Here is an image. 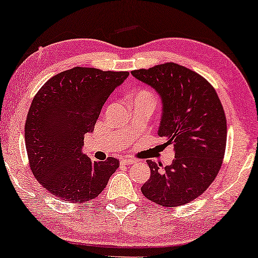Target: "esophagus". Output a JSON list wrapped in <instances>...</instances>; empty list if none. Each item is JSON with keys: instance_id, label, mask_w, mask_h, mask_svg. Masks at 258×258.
<instances>
[{"instance_id": "esophagus-1", "label": "esophagus", "mask_w": 258, "mask_h": 258, "mask_svg": "<svg viewBox=\"0 0 258 258\" xmlns=\"http://www.w3.org/2000/svg\"><path fill=\"white\" fill-rule=\"evenodd\" d=\"M136 160L135 159H132V157H124V159L121 160V163L122 164H134L136 163Z\"/></svg>"}]
</instances>
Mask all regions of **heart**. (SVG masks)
I'll return each mask as SVG.
<instances>
[{"label":"heart","mask_w":258,"mask_h":258,"mask_svg":"<svg viewBox=\"0 0 258 258\" xmlns=\"http://www.w3.org/2000/svg\"><path fill=\"white\" fill-rule=\"evenodd\" d=\"M134 101H143V102H146L148 104H152L153 106L156 104V97L155 95L153 92L148 89H139L136 92V94L134 95Z\"/></svg>","instance_id":"1"}]
</instances>
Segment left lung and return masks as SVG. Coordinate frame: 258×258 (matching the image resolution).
Returning <instances> with one entry per match:
<instances>
[{
	"label": "left lung",
	"instance_id": "1",
	"mask_svg": "<svg viewBox=\"0 0 258 258\" xmlns=\"http://www.w3.org/2000/svg\"><path fill=\"white\" fill-rule=\"evenodd\" d=\"M132 74L161 95L159 136L175 152L168 166L147 160L151 177L143 195L163 207L186 205L211 186L224 159L227 117L218 93L204 77L173 62Z\"/></svg>",
	"mask_w": 258,
	"mask_h": 258
}]
</instances>
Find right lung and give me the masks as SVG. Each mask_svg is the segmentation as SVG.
Returning a JSON list of instances; mask_svg holds the SVG:
<instances>
[{"label":"right lung","instance_id":"add662e5","mask_svg":"<svg viewBox=\"0 0 258 258\" xmlns=\"http://www.w3.org/2000/svg\"><path fill=\"white\" fill-rule=\"evenodd\" d=\"M129 76L75 67L48 79L27 114L25 142L31 172L49 194L68 203L96 198L119 168L115 157L93 161L81 152L104 103Z\"/></svg>","mask_w":258,"mask_h":258}]
</instances>
